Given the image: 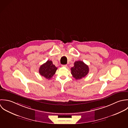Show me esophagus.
<instances>
[{
    "label": "esophagus",
    "instance_id": "34e87169",
    "mask_svg": "<svg viewBox=\"0 0 128 128\" xmlns=\"http://www.w3.org/2000/svg\"><path fill=\"white\" fill-rule=\"evenodd\" d=\"M62 67H67V65H62Z\"/></svg>",
    "mask_w": 128,
    "mask_h": 128
}]
</instances>
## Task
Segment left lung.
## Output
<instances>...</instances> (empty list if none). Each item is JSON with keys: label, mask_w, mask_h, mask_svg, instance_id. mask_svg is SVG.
Listing matches in <instances>:
<instances>
[{"label": "left lung", "mask_w": 128, "mask_h": 128, "mask_svg": "<svg viewBox=\"0 0 128 128\" xmlns=\"http://www.w3.org/2000/svg\"><path fill=\"white\" fill-rule=\"evenodd\" d=\"M71 74L76 80L81 79L88 75L89 72L88 66L82 61L74 63V66L71 68Z\"/></svg>", "instance_id": "obj_1"}]
</instances>
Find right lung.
Listing matches in <instances>:
<instances>
[{"instance_id": "obj_1", "label": "right lung", "mask_w": 128, "mask_h": 128, "mask_svg": "<svg viewBox=\"0 0 128 128\" xmlns=\"http://www.w3.org/2000/svg\"><path fill=\"white\" fill-rule=\"evenodd\" d=\"M57 69V68L53 64L52 61L48 60L40 66L39 73L43 77L50 80L55 74Z\"/></svg>"}]
</instances>
